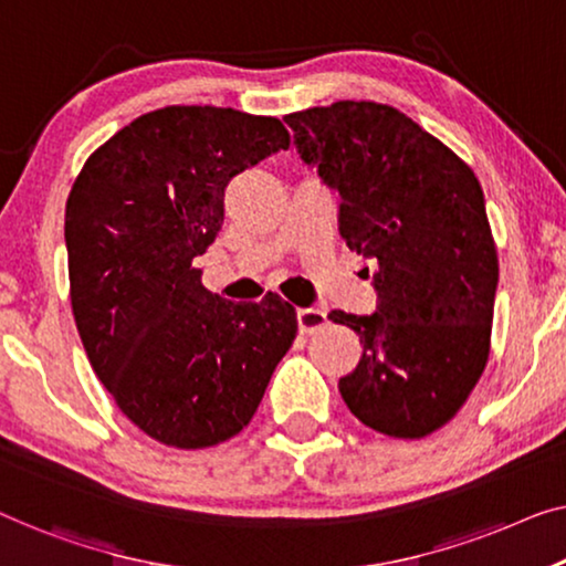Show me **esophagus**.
<instances>
[{
  "mask_svg": "<svg viewBox=\"0 0 566 566\" xmlns=\"http://www.w3.org/2000/svg\"><path fill=\"white\" fill-rule=\"evenodd\" d=\"M327 323V315L323 310H315V307H307V310H300L297 312V325H300V333L302 335H312L317 331H323Z\"/></svg>",
  "mask_w": 566,
  "mask_h": 566,
  "instance_id": "obj_1",
  "label": "esophagus"
}]
</instances>
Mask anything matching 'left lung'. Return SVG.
Here are the masks:
<instances>
[{
	"label": "left lung",
	"instance_id": "obj_1",
	"mask_svg": "<svg viewBox=\"0 0 566 566\" xmlns=\"http://www.w3.org/2000/svg\"><path fill=\"white\" fill-rule=\"evenodd\" d=\"M284 122L300 157L340 192L345 247L378 261L374 315H327L364 345L337 389L366 427L421 440L454 419L491 356L499 251L483 188L394 106L335 101Z\"/></svg>",
	"mask_w": 566,
	"mask_h": 566
}]
</instances>
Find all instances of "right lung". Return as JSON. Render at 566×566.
I'll use <instances>...</instances> for the list:
<instances>
[{
	"label": "right lung",
	"mask_w": 566,
	"mask_h": 566,
	"mask_svg": "<svg viewBox=\"0 0 566 566\" xmlns=\"http://www.w3.org/2000/svg\"><path fill=\"white\" fill-rule=\"evenodd\" d=\"M286 147L274 116L165 106L116 132L75 177L65 202L75 327L98 381L151 440L177 450L231 440L292 348L290 302L223 300L192 266L221 231L229 182Z\"/></svg>",
	"instance_id": "1"
}]
</instances>
